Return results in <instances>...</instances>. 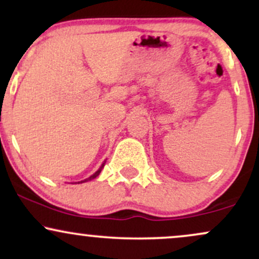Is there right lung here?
Listing matches in <instances>:
<instances>
[{
    "label": "right lung",
    "mask_w": 259,
    "mask_h": 259,
    "mask_svg": "<svg viewBox=\"0 0 259 259\" xmlns=\"http://www.w3.org/2000/svg\"><path fill=\"white\" fill-rule=\"evenodd\" d=\"M105 163H106V162H103V163H102V165H101L100 169H99V170L96 171V173H95V174H92L90 178H88V179H85V180H81V181H79V183H86V181H90V180H92V179H95V178H96V177H99V174L101 173V170H102V168L105 167Z\"/></svg>",
    "instance_id": "right-lung-1"
}]
</instances>
